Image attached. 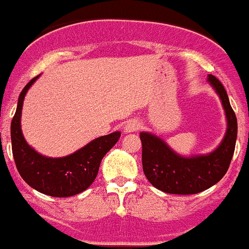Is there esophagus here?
Listing matches in <instances>:
<instances>
[{
  "mask_svg": "<svg viewBox=\"0 0 249 249\" xmlns=\"http://www.w3.org/2000/svg\"><path fill=\"white\" fill-rule=\"evenodd\" d=\"M141 123L136 120H131L124 124V132L127 133H131V132H136L141 128Z\"/></svg>",
  "mask_w": 249,
  "mask_h": 249,
  "instance_id": "1",
  "label": "esophagus"
}]
</instances>
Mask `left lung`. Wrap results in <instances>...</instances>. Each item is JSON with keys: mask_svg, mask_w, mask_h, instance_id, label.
<instances>
[{"mask_svg": "<svg viewBox=\"0 0 249 249\" xmlns=\"http://www.w3.org/2000/svg\"><path fill=\"white\" fill-rule=\"evenodd\" d=\"M208 81L219 94L227 116L224 140L210 155L184 158L160 138L142 132V167L147 179L157 190L172 195H195L221 181L228 171L236 147L237 117L221 81L212 74Z\"/></svg>", "mask_w": 249, "mask_h": 249, "instance_id": "obj_1", "label": "left lung"}]
</instances>
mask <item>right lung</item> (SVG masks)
I'll list each match as a JSON object with an SVG mask.
<instances>
[{
	"mask_svg": "<svg viewBox=\"0 0 249 249\" xmlns=\"http://www.w3.org/2000/svg\"><path fill=\"white\" fill-rule=\"evenodd\" d=\"M36 76L22 89L16 113L11 122V142L17 171L23 181L41 193L52 197H70L87 190L96 179L101 160L120 140L121 132L102 136L77 152L62 158H48L31 148L21 131V112L26 92Z\"/></svg>",
	"mask_w": 249,
	"mask_h": 249,
	"instance_id": "right-lung-1",
	"label": "right lung"
}]
</instances>
